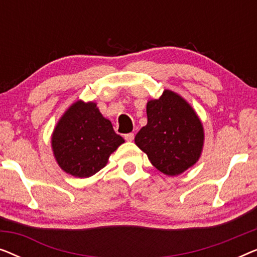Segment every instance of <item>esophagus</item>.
Returning <instances> with one entry per match:
<instances>
[{"label":"esophagus","mask_w":257,"mask_h":257,"mask_svg":"<svg viewBox=\"0 0 257 257\" xmlns=\"http://www.w3.org/2000/svg\"><path fill=\"white\" fill-rule=\"evenodd\" d=\"M124 138L126 142H132L133 139H135V133H126L124 136Z\"/></svg>","instance_id":"obj_1"}]
</instances>
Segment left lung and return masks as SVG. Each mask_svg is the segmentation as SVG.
Here are the masks:
<instances>
[{
    "instance_id": "1",
    "label": "left lung",
    "mask_w": 257,
    "mask_h": 257,
    "mask_svg": "<svg viewBox=\"0 0 257 257\" xmlns=\"http://www.w3.org/2000/svg\"><path fill=\"white\" fill-rule=\"evenodd\" d=\"M147 125L135 142L151 164L166 175H178L199 160L203 127L193 107L173 91L165 90L159 99L149 100Z\"/></svg>"
}]
</instances>
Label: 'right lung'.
I'll return each mask as SVG.
<instances>
[{
	"label": "right lung",
	"instance_id": "add662e5",
	"mask_svg": "<svg viewBox=\"0 0 257 257\" xmlns=\"http://www.w3.org/2000/svg\"><path fill=\"white\" fill-rule=\"evenodd\" d=\"M125 140L114 132L93 101L72 104L62 115L51 137L59 167L76 178H89L107 164Z\"/></svg>",
	"mask_w": 257,
	"mask_h": 257
}]
</instances>
